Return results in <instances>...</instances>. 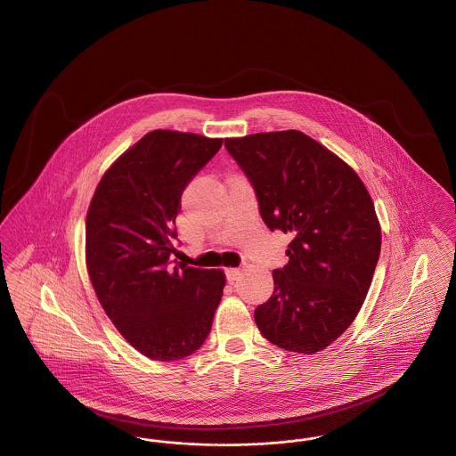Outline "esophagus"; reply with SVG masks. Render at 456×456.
<instances>
[{"label":"esophagus","instance_id":"obj_1","mask_svg":"<svg viewBox=\"0 0 456 456\" xmlns=\"http://www.w3.org/2000/svg\"><path fill=\"white\" fill-rule=\"evenodd\" d=\"M225 274H227V280H229L231 283H234V281L239 280V276H240V270H239V268H229V270L225 272Z\"/></svg>","mask_w":456,"mask_h":456}]
</instances>
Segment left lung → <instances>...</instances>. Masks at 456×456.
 Listing matches in <instances>:
<instances>
[{"label":"left lung","mask_w":456,"mask_h":456,"mask_svg":"<svg viewBox=\"0 0 456 456\" xmlns=\"http://www.w3.org/2000/svg\"><path fill=\"white\" fill-rule=\"evenodd\" d=\"M225 149L255 186L261 219L292 234L256 326L281 349L317 353L363 305L382 246L373 200L353 167L304 132L232 137Z\"/></svg>","instance_id":"8db88e82"}]
</instances>
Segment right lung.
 I'll return each mask as SVG.
<instances>
[{"label": "right lung", "instance_id": "obj_1", "mask_svg": "<svg viewBox=\"0 0 456 456\" xmlns=\"http://www.w3.org/2000/svg\"><path fill=\"white\" fill-rule=\"evenodd\" d=\"M222 146L190 132L152 130L110 166L86 216V266L110 321L158 362L205 343L225 274L169 261L183 190Z\"/></svg>", "mask_w": 456, "mask_h": 456}]
</instances>
